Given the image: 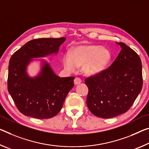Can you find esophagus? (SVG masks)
<instances>
[{
	"label": "esophagus",
	"instance_id": "esophagus-1",
	"mask_svg": "<svg viewBox=\"0 0 149 149\" xmlns=\"http://www.w3.org/2000/svg\"><path fill=\"white\" fill-rule=\"evenodd\" d=\"M80 83H81V79L79 77H75L74 79V84L75 85H78Z\"/></svg>",
	"mask_w": 149,
	"mask_h": 149
}]
</instances>
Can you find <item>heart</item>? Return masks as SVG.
<instances>
[{"label":"heart","mask_w":149,"mask_h":149,"mask_svg":"<svg viewBox=\"0 0 149 149\" xmlns=\"http://www.w3.org/2000/svg\"><path fill=\"white\" fill-rule=\"evenodd\" d=\"M111 59V54L108 49L97 45H84L75 47L69 54L63 56L62 63L70 72H74L78 66L84 65L87 74L95 75L105 69Z\"/></svg>","instance_id":"b5f03b06"}]
</instances>
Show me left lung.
<instances>
[{
    "instance_id": "1",
    "label": "left lung",
    "mask_w": 149,
    "mask_h": 149,
    "mask_svg": "<svg viewBox=\"0 0 149 149\" xmlns=\"http://www.w3.org/2000/svg\"><path fill=\"white\" fill-rule=\"evenodd\" d=\"M121 50L107 69L87 77V105L96 117L109 119L127 112L143 87L142 63L137 54L123 42Z\"/></svg>"
}]
</instances>
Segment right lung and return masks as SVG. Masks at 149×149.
I'll return each instance as SVG.
<instances>
[{
  "mask_svg": "<svg viewBox=\"0 0 149 149\" xmlns=\"http://www.w3.org/2000/svg\"><path fill=\"white\" fill-rule=\"evenodd\" d=\"M65 38L30 40L15 52L9 61L8 90L20 113L36 119H49L62 109L74 87V77H60L49 63L42 60L41 71L34 77L26 68L33 58L56 54Z\"/></svg>",
  "mask_w": 149,
  "mask_h": 149,
  "instance_id": "right-lung-1",
  "label": "right lung"
}]
</instances>
